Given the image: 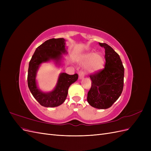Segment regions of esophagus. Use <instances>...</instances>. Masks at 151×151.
Returning a JSON list of instances; mask_svg holds the SVG:
<instances>
[{
  "mask_svg": "<svg viewBox=\"0 0 151 151\" xmlns=\"http://www.w3.org/2000/svg\"><path fill=\"white\" fill-rule=\"evenodd\" d=\"M84 77V73L83 72H79V79H83Z\"/></svg>",
  "mask_w": 151,
  "mask_h": 151,
  "instance_id": "esophagus-1",
  "label": "esophagus"
}]
</instances>
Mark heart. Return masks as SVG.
Wrapping results in <instances>:
<instances>
[{
    "mask_svg": "<svg viewBox=\"0 0 151 151\" xmlns=\"http://www.w3.org/2000/svg\"><path fill=\"white\" fill-rule=\"evenodd\" d=\"M83 62L86 63V70L89 72H94L101 69L104 65V58L100 53L93 52L84 54L81 57Z\"/></svg>",
    "mask_w": 151,
    "mask_h": 151,
    "instance_id": "1",
    "label": "heart"
}]
</instances>
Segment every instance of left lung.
Instances as JSON below:
<instances>
[{
    "mask_svg": "<svg viewBox=\"0 0 151 151\" xmlns=\"http://www.w3.org/2000/svg\"><path fill=\"white\" fill-rule=\"evenodd\" d=\"M105 50L103 70L90 75L91 88L88 93V103L98 109H107L119 98L123 88L124 67L120 57L106 43H99Z\"/></svg>",
    "mask_w": 151,
    "mask_h": 151,
    "instance_id": "8db88e82",
    "label": "left lung"
}]
</instances>
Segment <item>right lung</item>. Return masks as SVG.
<instances>
[{
  "label": "right lung",
  "instance_id": "obj_1",
  "mask_svg": "<svg viewBox=\"0 0 151 151\" xmlns=\"http://www.w3.org/2000/svg\"><path fill=\"white\" fill-rule=\"evenodd\" d=\"M67 53L65 40L63 38H52L47 40L36 49L29 63L28 74V88L32 95L42 106L56 107L60 106L66 99L70 86L78 79V74L68 75L61 73L59 75L55 88L48 93H44L37 86L36 73L42 63L54 60L60 64L62 54Z\"/></svg>",
  "mask_w": 151,
  "mask_h": 151
}]
</instances>
